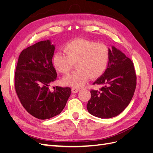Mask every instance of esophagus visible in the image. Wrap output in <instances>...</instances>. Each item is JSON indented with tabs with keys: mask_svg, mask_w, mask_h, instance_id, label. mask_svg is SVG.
Returning <instances> with one entry per match:
<instances>
[{
	"mask_svg": "<svg viewBox=\"0 0 153 153\" xmlns=\"http://www.w3.org/2000/svg\"><path fill=\"white\" fill-rule=\"evenodd\" d=\"M71 91H72L73 93H76V92H78V91H79V89H78V88H76V87H72Z\"/></svg>",
	"mask_w": 153,
	"mask_h": 153,
	"instance_id": "esophagus-1",
	"label": "esophagus"
}]
</instances>
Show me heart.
<instances>
[{"mask_svg": "<svg viewBox=\"0 0 153 153\" xmlns=\"http://www.w3.org/2000/svg\"><path fill=\"white\" fill-rule=\"evenodd\" d=\"M64 53H55L53 66L58 71L67 75L75 63L77 70L63 78L64 84L80 87L88 78H96L103 75L108 65L110 50L107 45L96 41L78 38L68 43Z\"/></svg>", "mask_w": 153, "mask_h": 153, "instance_id": "obj_1", "label": "heart"}]
</instances>
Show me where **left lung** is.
Returning a JSON list of instances; mask_svg holds the SVG:
<instances>
[{
	"mask_svg": "<svg viewBox=\"0 0 153 153\" xmlns=\"http://www.w3.org/2000/svg\"><path fill=\"white\" fill-rule=\"evenodd\" d=\"M92 85L103 87L99 90H91V98L87 105L88 112L101 119L117 116L130 103L136 89L133 62L112 47L107 68Z\"/></svg>",
	"mask_w": 153,
	"mask_h": 153,
	"instance_id": "obj_1",
	"label": "left lung"
}]
</instances>
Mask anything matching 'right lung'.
I'll list each match as a JSON object with an SVG mask.
<instances>
[{"label":"right lung","instance_id":"obj_1","mask_svg":"<svg viewBox=\"0 0 153 153\" xmlns=\"http://www.w3.org/2000/svg\"><path fill=\"white\" fill-rule=\"evenodd\" d=\"M55 47L49 40L29 47L18 57L15 87L24 108L32 116L44 120L61 113L71 93V88L50 85L57 79L52 64Z\"/></svg>","mask_w":153,"mask_h":153}]
</instances>
